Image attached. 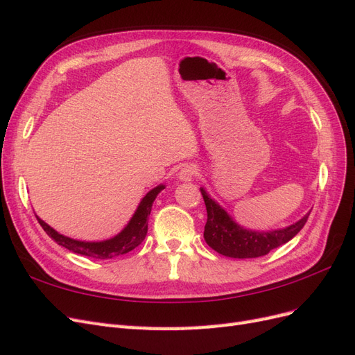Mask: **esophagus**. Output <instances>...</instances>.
Listing matches in <instances>:
<instances>
[{
  "mask_svg": "<svg viewBox=\"0 0 355 355\" xmlns=\"http://www.w3.org/2000/svg\"><path fill=\"white\" fill-rule=\"evenodd\" d=\"M197 176V167L196 166H191V164H187L182 167L179 170V175H178V179L180 182H189Z\"/></svg>",
  "mask_w": 355,
  "mask_h": 355,
  "instance_id": "1",
  "label": "esophagus"
}]
</instances>
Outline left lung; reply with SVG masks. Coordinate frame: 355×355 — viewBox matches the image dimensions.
I'll list each match as a JSON object with an SVG mask.
<instances>
[{
	"mask_svg": "<svg viewBox=\"0 0 355 355\" xmlns=\"http://www.w3.org/2000/svg\"><path fill=\"white\" fill-rule=\"evenodd\" d=\"M201 196L206 202L207 222L204 227V240L218 253L235 257V259H249L270 253L287 241L304 228L309 213L302 219L288 225L282 230L272 231H252L240 227L219 202L214 201L204 188H200Z\"/></svg>",
	"mask_w": 355,
	"mask_h": 355,
	"instance_id": "8db88e82",
	"label": "left lung"
}]
</instances>
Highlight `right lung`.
Wrapping results in <instances>:
<instances>
[{"label":"right lung","mask_w":355,"mask_h":355,"mask_svg":"<svg viewBox=\"0 0 355 355\" xmlns=\"http://www.w3.org/2000/svg\"><path fill=\"white\" fill-rule=\"evenodd\" d=\"M164 188H166L164 185H158L149 191L148 194L141 200V202H139V206L133 213L132 219L128 220V223L121 230V232H118L115 237L103 240V241L73 240L67 237V235L59 234L56 230H53L50 225H47L38 216L37 219L42 227V230L47 232L49 237L55 240L59 245L65 247V249H68L69 252L94 257V259H112L115 256L132 252L145 240L146 232H148V218L149 214H151L153 202Z\"/></svg>","instance_id":"right-lung-1"}]
</instances>
